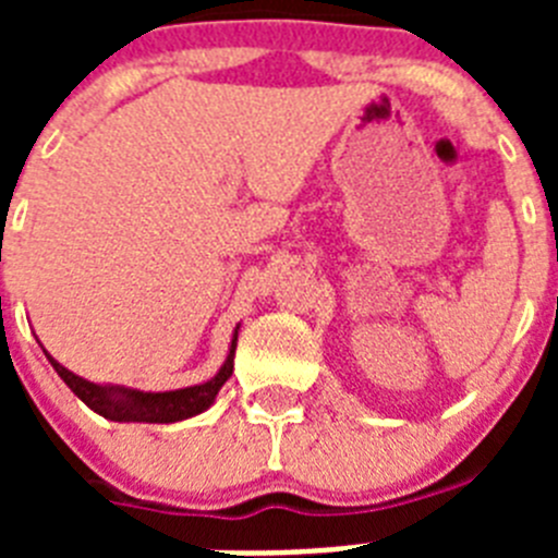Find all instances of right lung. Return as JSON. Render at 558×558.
<instances>
[{"mask_svg": "<svg viewBox=\"0 0 558 558\" xmlns=\"http://www.w3.org/2000/svg\"><path fill=\"white\" fill-rule=\"evenodd\" d=\"M234 349H236V329L231 338L229 357H226L223 368H220L209 383L204 386H190L181 391H165V393H142V391H128V388H113V386H97L88 379L77 377L69 368H63L58 360L49 357L52 368L58 377L66 383L77 397L86 402L88 408L100 416L111 418V422H150V425H170V422H181L195 413L206 411L215 402L218 391L223 388L226 379L234 372Z\"/></svg>", "mask_w": 558, "mask_h": 558, "instance_id": "obj_1", "label": "right lung"}]
</instances>
